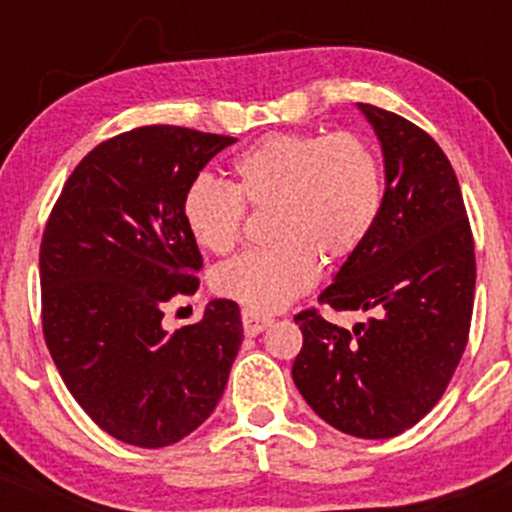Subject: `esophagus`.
<instances>
[{
    "label": "esophagus",
    "instance_id": "1",
    "mask_svg": "<svg viewBox=\"0 0 512 512\" xmlns=\"http://www.w3.org/2000/svg\"><path fill=\"white\" fill-rule=\"evenodd\" d=\"M269 325H272V317L252 313V310H243V330L248 337H255V334L264 332Z\"/></svg>",
    "mask_w": 512,
    "mask_h": 512
}]
</instances>
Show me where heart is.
<instances>
[{
  "label": "heart",
  "mask_w": 512,
  "mask_h": 512,
  "mask_svg": "<svg viewBox=\"0 0 512 512\" xmlns=\"http://www.w3.org/2000/svg\"><path fill=\"white\" fill-rule=\"evenodd\" d=\"M231 185L197 175L182 195V221L199 248H236L245 204L269 209L262 248L223 262L211 276L219 296L252 313H276L303 296L325 262L366 243L383 209V168L358 134H269L236 156Z\"/></svg>",
  "instance_id": "heart-1"
}]
</instances>
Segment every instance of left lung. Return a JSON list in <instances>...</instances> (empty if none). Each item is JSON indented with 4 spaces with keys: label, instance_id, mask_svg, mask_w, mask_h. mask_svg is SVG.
Here are the masks:
<instances>
[{
    "label": "left lung",
    "instance_id": "8db88e82",
    "mask_svg": "<svg viewBox=\"0 0 512 512\" xmlns=\"http://www.w3.org/2000/svg\"><path fill=\"white\" fill-rule=\"evenodd\" d=\"M356 105L383 149V209L317 301L375 315L349 332L298 313L303 349L291 375L322 421L380 440L424 419L448 387L467 346L477 264L443 149L404 117Z\"/></svg>",
    "mask_w": 512,
    "mask_h": 512
}]
</instances>
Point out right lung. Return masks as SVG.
Wrapping results in <instances>:
<instances>
[{
	"label": "right lung",
	"mask_w": 512,
	"mask_h": 512,
	"mask_svg": "<svg viewBox=\"0 0 512 512\" xmlns=\"http://www.w3.org/2000/svg\"><path fill=\"white\" fill-rule=\"evenodd\" d=\"M238 139L137 127L98 144L69 175L40 245L45 342L64 385L105 433L166 448L209 419L243 342L238 303L168 332L163 303L197 291L182 221L199 170Z\"/></svg>",
	"instance_id": "right-lung-1"
}]
</instances>
